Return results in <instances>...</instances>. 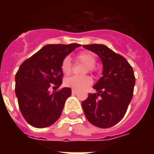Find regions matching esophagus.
Here are the masks:
<instances>
[{
  "mask_svg": "<svg viewBox=\"0 0 154 154\" xmlns=\"http://www.w3.org/2000/svg\"><path fill=\"white\" fill-rule=\"evenodd\" d=\"M77 92H78V91H77V90H74V89L72 91V93L73 94V95H76V94H77Z\"/></svg>",
  "mask_w": 154,
  "mask_h": 154,
  "instance_id": "34e87169",
  "label": "esophagus"
}]
</instances>
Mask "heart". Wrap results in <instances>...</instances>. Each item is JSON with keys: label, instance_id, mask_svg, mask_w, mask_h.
Returning <instances> with one entry per match:
<instances>
[{"label": "heart", "instance_id": "b5f03b06", "mask_svg": "<svg viewBox=\"0 0 154 154\" xmlns=\"http://www.w3.org/2000/svg\"><path fill=\"white\" fill-rule=\"evenodd\" d=\"M77 60L83 63L87 66H85L84 72H94L96 71V62L97 58L95 55L89 52H82L77 55ZM61 70L66 75H69L72 70V63L71 59L68 57H64L61 63ZM92 83V79L90 76H72L66 78L64 80V84L66 87H71L74 90H82L89 87Z\"/></svg>", "mask_w": 154, "mask_h": 154}]
</instances>
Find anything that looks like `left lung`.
Listing matches in <instances>:
<instances>
[{"mask_svg":"<svg viewBox=\"0 0 154 154\" xmlns=\"http://www.w3.org/2000/svg\"><path fill=\"white\" fill-rule=\"evenodd\" d=\"M102 61L103 72L93 86L97 93H89L82 106L87 120L93 125L107 129L119 123L132 100L135 77L125 57L104 44L83 45Z\"/></svg>","mask_w":154,"mask_h":154,"instance_id":"1","label":"left lung"}]
</instances>
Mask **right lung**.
I'll use <instances>...</instances> for the list:
<instances>
[{"instance_id": "obj_1", "label": "right lung", "mask_w": 154, "mask_h": 154, "mask_svg": "<svg viewBox=\"0 0 154 154\" xmlns=\"http://www.w3.org/2000/svg\"><path fill=\"white\" fill-rule=\"evenodd\" d=\"M80 46L48 44L20 66L15 74V95L22 116L33 127H48L59 119L72 90L63 87L50 92L49 89L60 87L63 77L61 63Z\"/></svg>"}]
</instances>
